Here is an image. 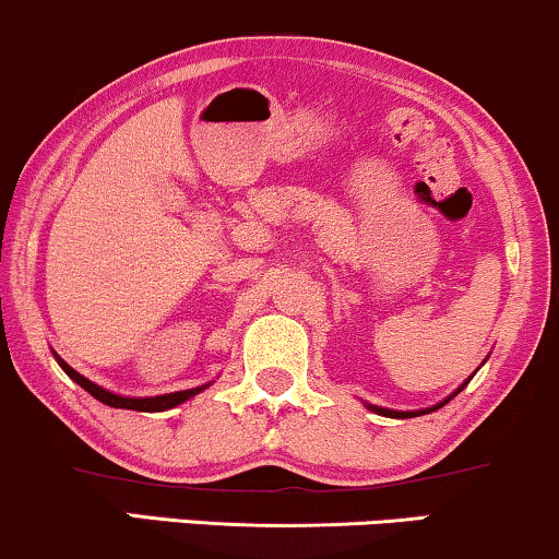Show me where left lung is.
Returning a JSON list of instances; mask_svg holds the SVG:
<instances>
[{"instance_id":"left-lung-1","label":"left lung","mask_w":559,"mask_h":559,"mask_svg":"<svg viewBox=\"0 0 559 559\" xmlns=\"http://www.w3.org/2000/svg\"><path fill=\"white\" fill-rule=\"evenodd\" d=\"M464 384H469V379L467 381H464ZM464 384L462 386H459V390L454 392V394H459V392H462L464 390ZM454 394H451V397H454ZM449 397V400H451ZM449 400H443L441 402V405H436V407H428V409H415V413H397V409H384V407H373L371 405V409H377V413L379 415H386V418H418V415H426V413H433V409H438V407H443V405H447V402Z\"/></svg>"}]
</instances>
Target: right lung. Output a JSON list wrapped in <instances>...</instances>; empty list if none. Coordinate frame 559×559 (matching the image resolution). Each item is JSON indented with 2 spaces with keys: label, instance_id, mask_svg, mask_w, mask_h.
I'll return each mask as SVG.
<instances>
[{
  "label": "right lung",
  "instance_id": "right-lung-1",
  "mask_svg": "<svg viewBox=\"0 0 559 559\" xmlns=\"http://www.w3.org/2000/svg\"><path fill=\"white\" fill-rule=\"evenodd\" d=\"M59 358V356H56ZM59 366L63 371L69 373V377H72L76 384L82 386V390H87L92 397L95 400H100L103 405H110V407H123V409H139V413H159V409H169V407H175V405H180V402H186V400H190L193 397V394H198L201 390H206V386H195V390H182V392H173V394H159V397H144V400H139V397H121V394H112V392H108V390H103V386H97V384H92L90 379H84L80 371H74L72 366H69L67 361H61L59 358Z\"/></svg>",
  "mask_w": 559,
  "mask_h": 559
}]
</instances>
